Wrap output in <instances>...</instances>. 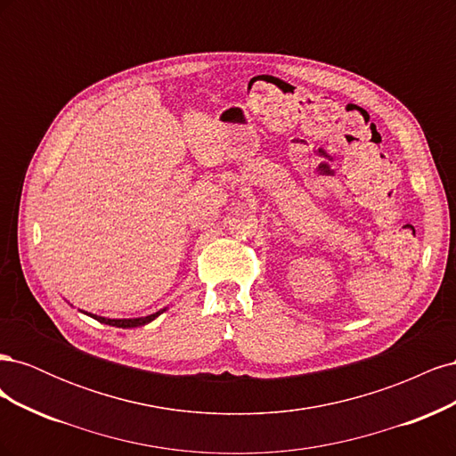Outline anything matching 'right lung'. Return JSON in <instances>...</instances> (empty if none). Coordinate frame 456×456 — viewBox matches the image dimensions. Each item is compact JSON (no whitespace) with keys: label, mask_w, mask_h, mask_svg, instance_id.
Listing matches in <instances>:
<instances>
[{"label":"right lung","mask_w":456,"mask_h":456,"mask_svg":"<svg viewBox=\"0 0 456 456\" xmlns=\"http://www.w3.org/2000/svg\"><path fill=\"white\" fill-rule=\"evenodd\" d=\"M165 312V308L163 310H159V312H156V314H150V315H146V317H134V320H108V317H101V315H91V317H94L96 322H101V323H106V325H112V327H121V329H131V327H141V325H146V323H150V322H154L156 317L159 315V314H163Z\"/></svg>","instance_id":"1"}]
</instances>
